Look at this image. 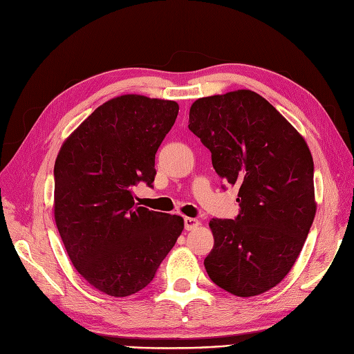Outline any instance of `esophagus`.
Here are the masks:
<instances>
[{
    "label": "esophagus",
    "mask_w": 354,
    "mask_h": 354,
    "mask_svg": "<svg viewBox=\"0 0 354 354\" xmlns=\"http://www.w3.org/2000/svg\"><path fill=\"white\" fill-rule=\"evenodd\" d=\"M201 224L198 218H192V217H185V227L186 230H194Z\"/></svg>",
    "instance_id": "obj_1"
}]
</instances>
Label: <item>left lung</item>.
Here are the masks:
<instances>
[{"label": "left lung", "mask_w": 354, "mask_h": 354, "mask_svg": "<svg viewBox=\"0 0 354 354\" xmlns=\"http://www.w3.org/2000/svg\"><path fill=\"white\" fill-rule=\"evenodd\" d=\"M189 130L211 151L220 178L239 185V216L209 221V279L238 297L269 291L292 269L315 220L313 158L304 137L251 90L195 100Z\"/></svg>", "instance_id": "8db88e82"}]
</instances>
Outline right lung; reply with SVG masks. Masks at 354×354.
I'll return each instance as SVG.
<instances>
[{
  "instance_id": "add662e5",
  "label": "right lung",
  "mask_w": 354,
  "mask_h": 354,
  "mask_svg": "<svg viewBox=\"0 0 354 354\" xmlns=\"http://www.w3.org/2000/svg\"><path fill=\"white\" fill-rule=\"evenodd\" d=\"M178 104L140 94L99 106L65 142L55 164V220L77 272L97 291L128 297L151 283L185 229L180 216L134 202L152 186L155 155Z\"/></svg>"
}]
</instances>
